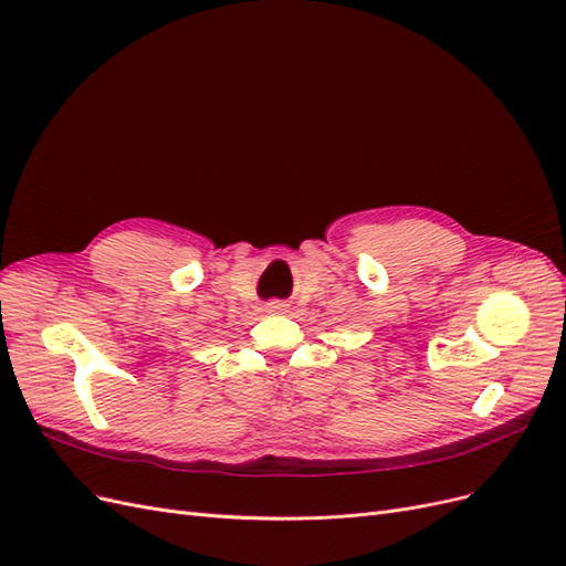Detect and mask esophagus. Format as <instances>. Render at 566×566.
I'll return each mask as SVG.
<instances>
[{"instance_id":"1","label":"esophagus","mask_w":566,"mask_h":566,"mask_svg":"<svg viewBox=\"0 0 566 566\" xmlns=\"http://www.w3.org/2000/svg\"><path fill=\"white\" fill-rule=\"evenodd\" d=\"M283 306H285L283 302L273 300V302H269V304H266V310H269V312H283Z\"/></svg>"}]
</instances>
